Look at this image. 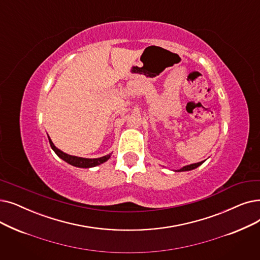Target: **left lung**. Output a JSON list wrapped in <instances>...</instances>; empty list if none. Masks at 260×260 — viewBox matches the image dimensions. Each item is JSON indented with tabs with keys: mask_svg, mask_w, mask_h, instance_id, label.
Returning <instances> with one entry per match:
<instances>
[{
	"mask_svg": "<svg viewBox=\"0 0 260 260\" xmlns=\"http://www.w3.org/2000/svg\"><path fill=\"white\" fill-rule=\"evenodd\" d=\"M204 161H201V162H197V164H192V165H188L183 167L182 169H179V170H176V172H182V171H190V170H193V169L198 168L199 166H201Z\"/></svg>",
	"mask_w": 260,
	"mask_h": 260,
	"instance_id": "obj_1",
	"label": "left lung"
}]
</instances>
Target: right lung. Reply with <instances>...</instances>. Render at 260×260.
<instances>
[{
	"label": "right lung",
	"mask_w": 260,
	"mask_h": 260,
	"mask_svg": "<svg viewBox=\"0 0 260 260\" xmlns=\"http://www.w3.org/2000/svg\"><path fill=\"white\" fill-rule=\"evenodd\" d=\"M49 141H50V144H51V148L53 149V151L56 154H57V156L60 157L61 159L64 160L66 162L70 164V165H72L74 167H78V168H92V167L99 166L101 164L107 161L109 159V157H110V154L106 155V156H103V157H100V158H83V157L72 156V155H69V154H67V153H63L62 151H60L59 149L56 148L50 137H49Z\"/></svg>",
	"instance_id": "1"
}]
</instances>
